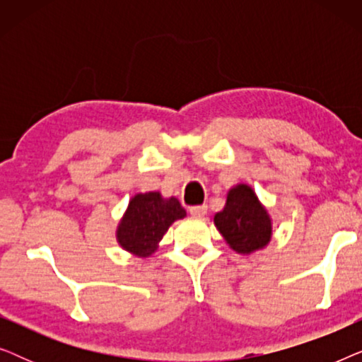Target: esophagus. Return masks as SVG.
I'll return each mask as SVG.
<instances>
[{
	"instance_id": "1",
	"label": "esophagus",
	"mask_w": 362,
	"mask_h": 362,
	"mask_svg": "<svg viewBox=\"0 0 362 362\" xmlns=\"http://www.w3.org/2000/svg\"><path fill=\"white\" fill-rule=\"evenodd\" d=\"M207 212V206L206 204H201V206H192L189 207V214L194 216V217H202L206 216Z\"/></svg>"
}]
</instances>
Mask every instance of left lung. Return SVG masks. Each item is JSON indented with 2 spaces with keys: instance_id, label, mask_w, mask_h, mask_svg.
Instances as JSON below:
<instances>
[{
  "instance_id": "left-lung-1",
  "label": "left lung",
  "mask_w": 362,
  "mask_h": 362,
  "mask_svg": "<svg viewBox=\"0 0 362 362\" xmlns=\"http://www.w3.org/2000/svg\"><path fill=\"white\" fill-rule=\"evenodd\" d=\"M214 224L232 249L250 254L269 244L272 222L252 187L240 185L227 194L226 207L217 212Z\"/></svg>"
}]
</instances>
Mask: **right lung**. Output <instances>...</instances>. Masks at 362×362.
I'll list each match as a JSON object with an SVG mask.
<instances>
[{
  "mask_svg": "<svg viewBox=\"0 0 362 362\" xmlns=\"http://www.w3.org/2000/svg\"><path fill=\"white\" fill-rule=\"evenodd\" d=\"M185 216V207L175 197L163 199L160 192L136 194L118 226V242L125 250L146 257L156 250L168 227Z\"/></svg>",
  "mask_w": 362,
  "mask_h": 362,
  "instance_id": "1",
  "label": "right lung"
}]
</instances>
